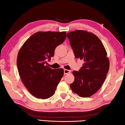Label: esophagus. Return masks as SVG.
<instances>
[{"mask_svg": "<svg viewBox=\"0 0 125 125\" xmlns=\"http://www.w3.org/2000/svg\"><path fill=\"white\" fill-rule=\"evenodd\" d=\"M71 72L70 71L68 70V69H64V74H68Z\"/></svg>", "mask_w": 125, "mask_h": 125, "instance_id": "1", "label": "esophagus"}]
</instances>
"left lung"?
Segmentation results:
<instances>
[{"label":"left lung","instance_id":"left-lung-1","mask_svg":"<svg viewBox=\"0 0 125 125\" xmlns=\"http://www.w3.org/2000/svg\"><path fill=\"white\" fill-rule=\"evenodd\" d=\"M75 57L83 60L79 72L74 71L72 90L82 98L94 95L102 86L109 70L107 52L98 36L85 30H77L67 33Z\"/></svg>","mask_w":125,"mask_h":125}]
</instances>
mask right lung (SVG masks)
Instances as JSON below:
<instances>
[{
	"label": "right lung",
	"mask_w": 125,
	"mask_h": 125,
	"mask_svg": "<svg viewBox=\"0 0 125 125\" xmlns=\"http://www.w3.org/2000/svg\"><path fill=\"white\" fill-rule=\"evenodd\" d=\"M66 38V32L39 31L31 35L20 48L17 57L18 72L31 95L46 99L54 94L64 74L62 68L53 69L47 60Z\"/></svg>",
	"instance_id": "obj_1"
}]
</instances>
